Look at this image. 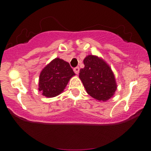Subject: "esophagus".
<instances>
[{
  "label": "esophagus",
  "instance_id": "obj_1",
  "mask_svg": "<svg viewBox=\"0 0 151 151\" xmlns=\"http://www.w3.org/2000/svg\"><path fill=\"white\" fill-rule=\"evenodd\" d=\"M74 72H75V73L77 74H79V67H74Z\"/></svg>",
  "mask_w": 151,
  "mask_h": 151
}]
</instances>
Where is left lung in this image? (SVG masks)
<instances>
[{
	"label": "left lung",
	"mask_w": 151,
	"mask_h": 151,
	"mask_svg": "<svg viewBox=\"0 0 151 151\" xmlns=\"http://www.w3.org/2000/svg\"><path fill=\"white\" fill-rule=\"evenodd\" d=\"M79 78L91 96L99 101H107L116 90L114 75L106 62L96 56L89 55L84 60Z\"/></svg>",
	"instance_id": "8db88e82"
}]
</instances>
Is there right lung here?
<instances>
[{"label":"right lung","mask_w":151,"mask_h":151,"mask_svg":"<svg viewBox=\"0 0 151 151\" xmlns=\"http://www.w3.org/2000/svg\"><path fill=\"white\" fill-rule=\"evenodd\" d=\"M74 72L68 62L60 58L53 60L43 69L40 75L39 91L47 97L61 93Z\"/></svg>","instance_id":"1"}]
</instances>
